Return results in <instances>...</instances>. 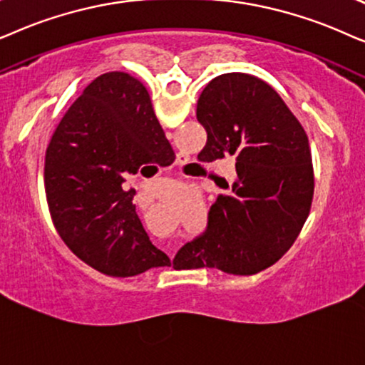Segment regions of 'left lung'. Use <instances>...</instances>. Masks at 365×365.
<instances>
[{
  "label": "left lung",
  "mask_w": 365,
  "mask_h": 365,
  "mask_svg": "<svg viewBox=\"0 0 365 365\" xmlns=\"http://www.w3.org/2000/svg\"><path fill=\"white\" fill-rule=\"evenodd\" d=\"M207 132L200 162L235 157V180L208 212L207 228L175 259L182 269L210 267L252 275L275 264L307 220L314 197L309 138L279 93L260 78L225 73L197 103Z\"/></svg>",
  "instance_id": "1"
}]
</instances>
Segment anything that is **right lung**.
<instances>
[{"label": "right lung", "instance_id": "1", "mask_svg": "<svg viewBox=\"0 0 365 365\" xmlns=\"http://www.w3.org/2000/svg\"><path fill=\"white\" fill-rule=\"evenodd\" d=\"M173 153L145 86L128 73L91 81L63 116L45 157L53 223L78 259L111 277L170 265L135 212L126 175Z\"/></svg>", "mask_w": 365, "mask_h": 365}]
</instances>
